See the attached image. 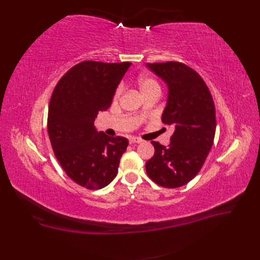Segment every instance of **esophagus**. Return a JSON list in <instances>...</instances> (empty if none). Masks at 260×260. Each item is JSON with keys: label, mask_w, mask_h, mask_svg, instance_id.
Returning a JSON list of instances; mask_svg holds the SVG:
<instances>
[{"label": "esophagus", "mask_w": 260, "mask_h": 260, "mask_svg": "<svg viewBox=\"0 0 260 260\" xmlns=\"http://www.w3.org/2000/svg\"><path fill=\"white\" fill-rule=\"evenodd\" d=\"M129 142H130V144H133V143H142L143 141L141 140V139H138V138H133V137H131V138L129 139Z\"/></svg>", "instance_id": "34e87169"}]
</instances>
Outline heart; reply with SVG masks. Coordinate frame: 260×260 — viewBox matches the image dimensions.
Returning a JSON list of instances; mask_svg holds the SVG:
<instances>
[{
  "label": "heart",
  "instance_id": "heart-1",
  "mask_svg": "<svg viewBox=\"0 0 260 260\" xmlns=\"http://www.w3.org/2000/svg\"><path fill=\"white\" fill-rule=\"evenodd\" d=\"M138 86H139L141 93H142V95L143 94H146L149 92H159L160 93V85L158 84V82H157L151 77H146V76L140 77L138 79ZM122 90H123V86L121 84L117 86V89L114 94L115 100H118L120 98Z\"/></svg>",
  "mask_w": 260,
  "mask_h": 260
}]
</instances>
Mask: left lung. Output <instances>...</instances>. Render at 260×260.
Here are the masks:
<instances>
[{
    "label": "left lung",
    "mask_w": 260,
    "mask_h": 260,
    "mask_svg": "<svg viewBox=\"0 0 260 260\" xmlns=\"http://www.w3.org/2000/svg\"><path fill=\"white\" fill-rule=\"evenodd\" d=\"M146 66L168 85L161 121L175 131L168 147L152 141L155 153L145 169L155 183L175 188L190 182L207 158L216 132L214 100L203 78L182 62H148Z\"/></svg>",
    "instance_id": "8db88e82"
}]
</instances>
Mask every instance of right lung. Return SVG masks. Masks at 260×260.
<instances>
[{
	"label": "right lung",
	"instance_id": "add662e5",
	"mask_svg": "<svg viewBox=\"0 0 260 260\" xmlns=\"http://www.w3.org/2000/svg\"><path fill=\"white\" fill-rule=\"evenodd\" d=\"M130 65L81 61L60 78L52 93L48 132L55 157L70 179L89 190L112 182L129 143L123 137L98 132L94 120L111 106Z\"/></svg>",
	"mask_w": 260,
	"mask_h": 260
}]
</instances>
